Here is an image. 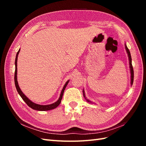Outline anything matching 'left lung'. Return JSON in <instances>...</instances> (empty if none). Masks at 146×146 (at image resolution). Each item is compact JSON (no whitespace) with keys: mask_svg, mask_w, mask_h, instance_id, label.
Segmentation results:
<instances>
[{"mask_svg":"<svg viewBox=\"0 0 146 146\" xmlns=\"http://www.w3.org/2000/svg\"><path fill=\"white\" fill-rule=\"evenodd\" d=\"M125 50L127 52L128 54V56H129V64H130V73H131V85H133V78H134V72H133V66H132V64H131V55H130V52L129 51V49L128 48V47H127L126 44H125ZM83 96L84 98H85V99L86 100V101L90 103H92V102H91L90 100H88V99H86L85 98V91L84 90H83Z\"/></svg>","mask_w":146,"mask_h":146,"instance_id":"obj_1","label":"left lung"}]
</instances>
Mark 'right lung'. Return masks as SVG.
I'll return each mask as SVG.
<instances>
[{
	"mask_svg": "<svg viewBox=\"0 0 146 146\" xmlns=\"http://www.w3.org/2000/svg\"><path fill=\"white\" fill-rule=\"evenodd\" d=\"M20 49L18 50V52H17L16 54V59H15V86L16 88V90L18 92L19 94L20 95V96L24 100V101L27 104V105L30 107L31 108H32L33 110H38V111H48V110H50L52 109H54L55 108H56L58 106L60 105V104L61 103V99H62L63 98V95L64 93V91L65 88L66 87V86L68 85V83H69V80L66 82V83H65V85H64V87L63 88L62 91L61 92L60 94V96L58 99V100H57L56 102H55V103L52 104L50 105H39V104H36L33 103V102L31 101L29 99V98H27L26 96L23 93V91H22L20 89V88L19 86L18 83H17V56H18V54L19 53Z\"/></svg>",
	"mask_w": 146,
	"mask_h": 146,
	"instance_id": "1",
	"label": "right lung"
}]
</instances>
